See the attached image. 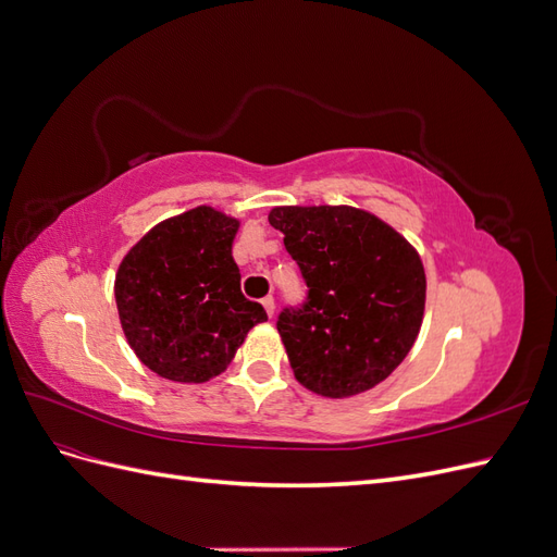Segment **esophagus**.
I'll return each mask as SVG.
<instances>
[{
	"label": "esophagus",
	"mask_w": 557,
	"mask_h": 557,
	"mask_svg": "<svg viewBox=\"0 0 557 557\" xmlns=\"http://www.w3.org/2000/svg\"><path fill=\"white\" fill-rule=\"evenodd\" d=\"M262 307H264L267 315H269V318H272V315H274V297H272V295H267V297L262 299Z\"/></svg>",
	"instance_id": "34e87169"
}]
</instances>
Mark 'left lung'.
<instances>
[{"label":"left lung","mask_w":557,"mask_h":557,"mask_svg":"<svg viewBox=\"0 0 557 557\" xmlns=\"http://www.w3.org/2000/svg\"><path fill=\"white\" fill-rule=\"evenodd\" d=\"M307 283L276 330L295 379L323 397H350L391 376L411 350L425 309L418 252L376 215L352 207L269 213Z\"/></svg>","instance_id":"8db88e82"}]
</instances>
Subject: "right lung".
I'll return each mask as SVG.
<instances>
[{
	"mask_svg": "<svg viewBox=\"0 0 557 557\" xmlns=\"http://www.w3.org/2000/svg\"><path fill=\"white\" fill-rule=\"evenodd\" d=\"M239 223L197 207L150 230L115 274V305L137 358L178 383H205L232 362L267 313L242 293L232 258Z\"/></svg>",
	"mask_w": 557,
	"mask_h": 557,
	"instance_id": "add662e5",
	"label": "right lung"
}]
</instances>
